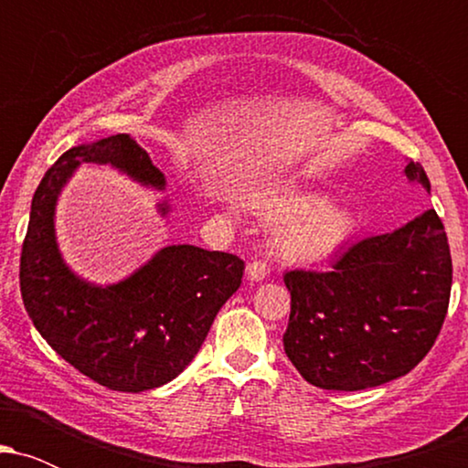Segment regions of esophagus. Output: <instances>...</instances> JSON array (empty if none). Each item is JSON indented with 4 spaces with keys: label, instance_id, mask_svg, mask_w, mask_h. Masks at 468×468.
Here are the masks:
<instances>
[{
    "label": "esophagus",
    "instance_id": "esophagus-1",
    "mask_svg": "<svg viewBox=\"0 0 468 468\" xmlns=\"http://www.w3.org/2000/svg\"><path fill=\"white\" fill-rule=\"evenodd\" d=\"M266 275H268V264H266V261H250V264L246 266V279H249L250 283L264 282Z\"/></svg>",
    "mask_w": 468,
    "mask_h": 468
}]
</instances>
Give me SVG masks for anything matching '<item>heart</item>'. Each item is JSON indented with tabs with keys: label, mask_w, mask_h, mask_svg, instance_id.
Segmentation results:
<instances>
[{
	"label": "heart",
	"mask_w": 468,
	"mask_h": 468,
	"mask_svg": "<svg viewBox=\"0 0 468 468\" xmlns=\"http://www.w3.org/2000/svg\"><path fill=\"white\" fill-rule=\"evenodd\" d=\"M257 213L279 222L272 246L292 264H316L341 249L354 233V213L338 200H324L314 191H283L260 197Z\"/></svg>",
	"instance_id": "1"
}]
</instances>
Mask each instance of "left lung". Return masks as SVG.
<instances>
[{
	"label": "left lung",
	"instance_id": "8db88e82",
	"mask_svg": "<svg viewBox=\"0 0 468 468\" xmlns=\"http://www.w3.org/2000/svg\"><path fill=\"white\" fill-rule=\"evenodd\" d=\"M402 176L431 191L413 160ZM451 272L447 233L433 208L394 233L354 244L332 272H286V356L321 389L358 391L400 378L436 341Z\"/></svg>",
	"mask_w": 468,
	"mask_h": 468
}]
</instances>
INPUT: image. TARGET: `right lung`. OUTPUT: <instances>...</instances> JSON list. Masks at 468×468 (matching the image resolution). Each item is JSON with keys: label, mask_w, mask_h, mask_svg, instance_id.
I'll return each instance as SVG.
<instances>
[{"label": "right lung", "mask_w": 468, "mask_h": 468, "mask_svg": "<svg viewBox=\"0 0 468 468\" xmlns=\"http://www.w3.org/2000/svg\"><path fill=\"white\" fill-rule=\"evenodd\" d=\"M83 163L105 165L154 191L166 178L130 133L68 149L32 196L28 233L21 249V299L39 335L63 361L114 391L160 388L200 352L213 319L233 297L244 261L230 252L171 244L114 283L77 275L57 241V204ZM169 219L171 202H155Z\"/></svg>", "instance_id": "add662e5"}]
</instances>
